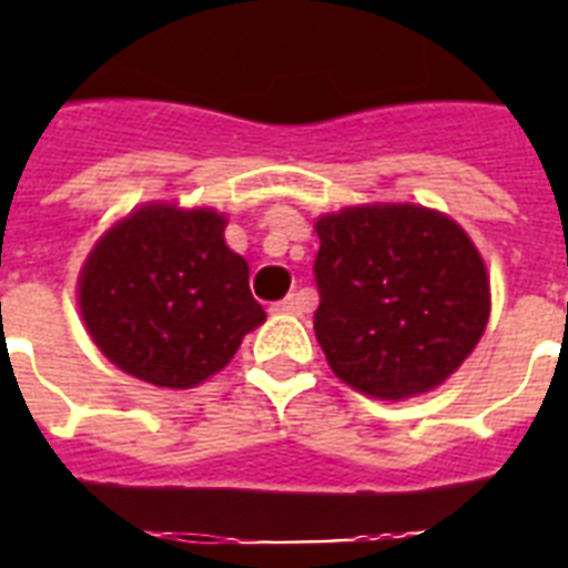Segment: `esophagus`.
Here are the masks:
<instances>
[{
	"label": "esophagus",
	"mask_w": 568,
	"mask_h": 568,
	"mask_svg": "<svg viewBox=\"0 0 568 568\" xmlns=\"http://www.w3.org/2000/svg\"><path fill=\"white\" fill-rule=\"evenodd\" d=\"M306 310H310V294L306 292L288 294L285 301L274 303V312H285V315H303Z\"/></svg>",
	"instance_id": "34e87169"
}]
</instances>
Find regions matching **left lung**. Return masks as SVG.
Wrapping results in <instances>:
<instances>
[{"label": "left lung", "instance_id": "1", "mask_svg": "<svg viewBox=\"0 0 568 568\" xmlns=\"http://www.w3.org/2000/svg\"><path fill=\"white\" fill-rule=\"evenodd\" d=\"M315 232V336L336 377L379 400L442 386L489 321L486 265L466 230L383 203L324 214Z\"/></svg>", "mask_w": 568, "mask_h": 568}]
</instances>
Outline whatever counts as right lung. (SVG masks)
Here are the masks:
<instances>
[{"mask_svg": "<svg viewBox=\"0 0 568 568\" xmlns=\"http://www.w3.org/2000/svg\"><path fill=\"white\" fill-rule=\"evenodd\" d=\"M214 209L141 205L111 226L79 276L84 327L120 372L191 388L230 363L265 321L247 262Z\"/></svg>", "mask_w": 568, "mask_h": 568, "instance_id": "add662e5", "label": "right lung"}]
</instances>
